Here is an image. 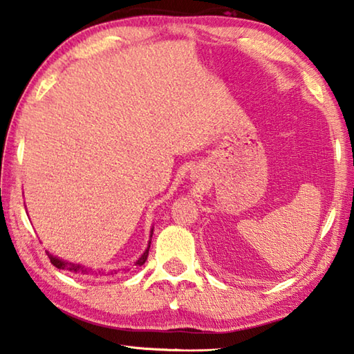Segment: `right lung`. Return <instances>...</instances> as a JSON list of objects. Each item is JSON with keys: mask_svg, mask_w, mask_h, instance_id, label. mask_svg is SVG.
<instances>
[{"mask_svg": "<svg viewBox=\"0 0 354 354\" xmlns=\"http://www.w3.org/2000/svg\"><path fill=\"white\" fill-rule=\"evenodd\" d=\"M149 237H153V227H151V232H149ZM149 243H151V239H149L147 250L143 251V254L139 257V259L136 261L134 266L140 267V266H143V263H145L147 257H148V251H149ZM46 254H48V257H50V261H51L53 266L57 267V268H61V270H68V272H71V273H81V274H100V277H101V274L104 273V272H101V270H98V272H93L92 268L84 267V266H81V263H75V262L64 261V259H61V257H57V256H55V254H51L50 251H46ZM112 273H115V270L111 272V273H107V274H112Z\"/></svg>", "mask_w": 354, "mask_h": 354, "instance_id": "obj_1", "label": "right lung"}]
</instances>
